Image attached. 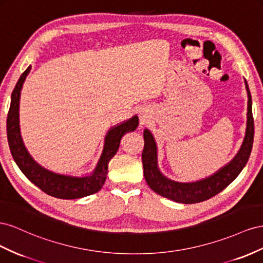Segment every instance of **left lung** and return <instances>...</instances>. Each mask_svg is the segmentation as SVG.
Wrapping results in <instances>:
<instances>
[{
    "mask_svg": "<svg viewBox=\"0 0 263 263\" xmlns=\"http://www.w3.org/2000/svg\"><path fill=\"white\" fill-rule=\"evenodd\" d=\"M248 91V122L243 144L237 156L228 165L217 172L213 176L194 183H178L163 176L156 163V144L149 131L145 130L144 149L142 153L144 177L149 189L161 196L182 204H195L216 196L240 174L249 160L254 137V123L252 116V101L248 84L246 81Z\"/></svg>",
    "mask_w": 263,
    "mask_h": 263,
    "instance_id": "1",
    "label": "left lung"
}]
</instances>
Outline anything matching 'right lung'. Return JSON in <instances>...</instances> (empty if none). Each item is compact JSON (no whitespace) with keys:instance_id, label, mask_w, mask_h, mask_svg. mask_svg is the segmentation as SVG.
I'll list each match as a JSON object with an SVG mask.
<instances>
[{"instance_id":"right-lung-1","label":"right lung","mask_w":263,"mask_h":263,"mask_svg":"<svg viewBox=\"0 0 263 263\" xmlns=\"http://www.w3.org/2000/svg\"><path fill=\"white\" fill-rule=\"evenodd\" d=\"M29 70H31V66L21 74L17 84L13 90L11 106L6 120L7 140H9L10 149L15 163L17 164L22 173L29 181L50 196L62 199H77L97 193L101 190L104 181H106L109 161L118 152L121 139L127 132L137 129L139 124L138 117H133L129 121L114 127L108 132L103 153L91 175L85 177H71L52 173V172L42 167L32 159L25 148L20 134L18 102L22 86H23Z\"/></svg>"}]
</instances>
